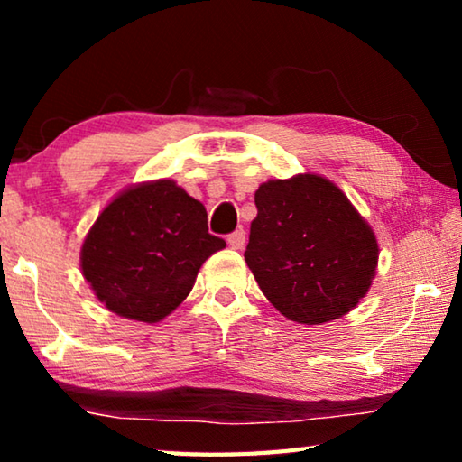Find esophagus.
I'll return each mask as SVG.
<instances>
[{
	"label": "esophagus",
	"mask_w": 462,
	"mask_h": 462,
	"mask_svg": "<svg viewBox=\"0 0 462 462\" xmlns=\"http://www.w3.org/2000/svg\"><path fill=\"white\" fill-rule=\"evenodd\" d=\"M245 242H246V232L245 230H234L232 234H228V245H230V248H242L245 246Z\"/></svg>",
	"instance_id": "obj_1"
}]
</instances>
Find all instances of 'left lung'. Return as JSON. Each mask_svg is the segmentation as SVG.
Returning <instances> with one entry per match:
<instances>
[{
	"mask_svg": "<svg viewBox=\"0 0 462 462\" xmlns=\"http://www.w3.org/2000/svg\"><path fill=\"white\" fill-rule=\"evenodd\" d=\"M245 259L285 318L324 324L369 291L379 259L373 230L338 187L318 175L273 179L254 193Z\"/></svg>",
	"mask_w": 462,
	"mask_h": 462,
	"instance_id": "left-lung-1",
	"label": "left lung"
}]
</instances>
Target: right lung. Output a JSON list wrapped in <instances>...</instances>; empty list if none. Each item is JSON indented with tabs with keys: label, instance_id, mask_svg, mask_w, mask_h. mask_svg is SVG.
I'll return each instance as SVG.
<instances>
[{
	"label": "right lung",
	"instance_id": "right-lung-1",
	"mask_svg": "<svg viewBox=\"0 0 462 462\" xmlns=\"http://www.w3.org/2000/svg\"><path fill=\"white\" fill-rule=\"evenodd\" d=\"M226 242L208 232L203 203L175 181L144 183L99 214L81 248V269L114 314L154 324L187 295Z\"/></svg>",
	"mask_w": 462,
	"mask_h": 462
}]
</instances>
